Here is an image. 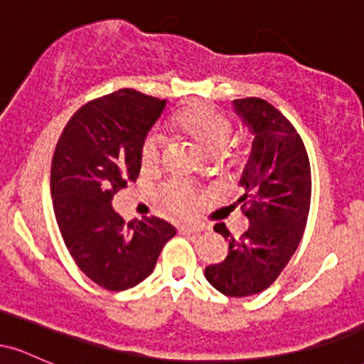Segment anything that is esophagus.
<instances>
[{"instance_id": "1", "label": "esophagus", "mask_w": 364, "mask_h": 364, "mask_svg": "<svg viewBox=\"0 0 364 364\" xmlns=\"http://www.w3.org/2000/svg\"><path fill=\"white\" fill-rule=\"evenodd\" d=\"M200 225H193V224H183V225H179L178 228V231H179V235H191V232H200Z\"/></svg>"}]
</instances>
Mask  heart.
Wrapping results in <instances>:
<instances>
[{
  "mask_svg": "<svg viewBox=\"0 0 364 364\" xmlns=\"http://www.w3.org/2000/svg\"><path fill=\"white\" fill-rule=\"evenodd\" d=\"M171 124L191 139L208 157L219 156L231 139L232 123L228 116L205 104H191L183 107L171 118ZM162 156V139L157 133H149L140 147V162L145 169L156 168ZM162 202L171 212L188 215L195 210L193 191L183 183H171L162 190Z\"/></svg>",
  "mask_w": 364,
  "mask_h": 364,
  "instance_id": "heart-1",
  "label": "heart"
}]
</instances>
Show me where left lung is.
I'll return each instance as SVG.
<instances>
[{
    "label": "left lung",
    "mask_w": 364,
    "mask_h": 364,
    "mask_svg": "<svg viewBox=\"0 0 364 364\" xmlns=\"http://www.w3.org/2000/svg\"><path fill=\"white\" fill-rule=\"evenodd\" d=\"M253 135L240 185L241 210L250 228L235 237L224 223L214 231L229 241V253L205 269L207 281L231 298L258 294L281 275L301 241L311 200L306 149L291 121L258 97L232 102Z\"/></svg>",
    "instance_id": "left-lung-1"
}]
</instances>
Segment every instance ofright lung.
<instances>
[{"mask_svg": "<svg viewBox=\"0 0 364 364\" xmlns=\"http://www.w3.org/2000/svg\"><path fill=\"white\" fill-rule=\"evenodd\" d=\"M166 99L121 89L82 106L66 123L51 164L54 215L78 269L107 291H124L154 272L176 235L157 217L124 223L112 196L136 181L140 147Z\"/></svg>", "mask_w": 364, "mask_h": 364, "instance_id": "add662e5", "label": "right lung"}]
</instances>
